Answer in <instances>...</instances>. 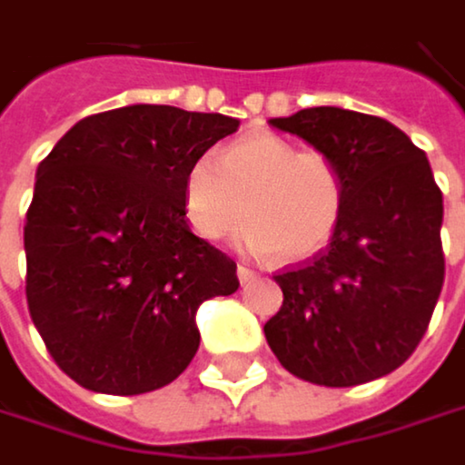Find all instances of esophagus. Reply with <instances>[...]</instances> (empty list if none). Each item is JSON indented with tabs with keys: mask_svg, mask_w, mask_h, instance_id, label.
<instances>
[{
	"mask_svg": "<svg viewBox=\"0 0 465 465\" xmlns=\"http://www.w3.org/2000/svg\"><path fill=\"white\" fill-rule=\"evenodd\" d=\"M236 277H239V282L244 285V282H250V280H255V272H252L250 266H244V263H239V266H236Z\"/></svg>",
	"mask_w": 465,
	"mask_h": 465,
	"instance_id": "obj_1",
	"label": "esophagus"
}]
</instances>
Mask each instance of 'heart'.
Wrapping results in <instances>:
<instances>
[{
  "label": "heart",
  "instance_id": "b5f03b06",
  "mask_svg": "<svg viewBox=\"0 0 465 465\" xmlns=\"http://www.w3.org/2000/svg\"><path fill=\"white\" fill-rule=\"evenodd\" d=\"M344 177L321 150H299L277 134H247L215 158L193 161L183 183L185 221L218 242L239 226L247 252L302 261L321 252L344 215Z\"/></svg>",
  "mask_w": 465,
  "mask_h": 465
}]
</instances>
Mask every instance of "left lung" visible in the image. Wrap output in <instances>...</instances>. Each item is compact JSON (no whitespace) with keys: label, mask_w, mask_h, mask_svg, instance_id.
I'll return each instance as SVG.
<instances>
[{"label":"left lung","mask_w":465,"mask_h":465,"mask_svg":"<svg viewBox=\"0 0 465 465\" xmlns=\"http://www.w3.org/2000/svg\"><path fill=\"white\" fill-rule=\"evenodd\" d=\"M269 124L325 153L347 199L325 252L274 277L282 307L263 325L266 341L315 385L385 377L415 352L444 282V204L430 163L391 121L344 107Z\"/></svg>","instance_id":"left-lung-1"}]
</instances>
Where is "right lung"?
<instances>
[{
    "mask_svg": "<svg viewBox=\"0 0 465 465\" xmlns=\"http://www.w3.org/2000/svg\"><path fill=\"white\" fill-rule=\"evenodd\" d=\"M236 129L221 113L126 104L74 124L37 166L26 302L77 385L113 396L169 385L199 350V307L239 288L236 263L183 210L188 169Z\"/></svg>",
    "mask_w": 465,
    "mask_h": 465,
    "instance_id": "add662e5",
    "label": "right lung"
}]
</instances>
